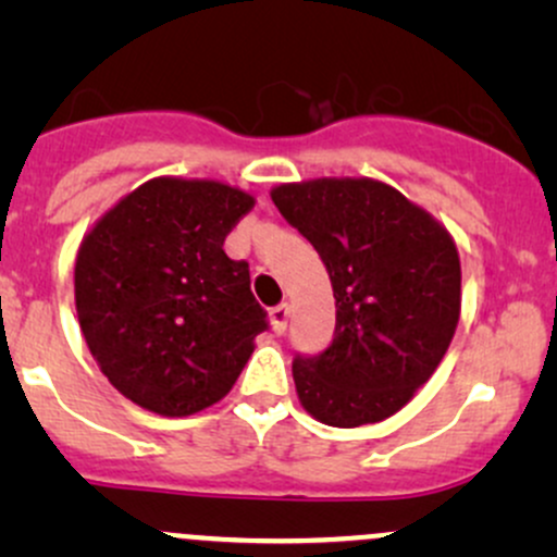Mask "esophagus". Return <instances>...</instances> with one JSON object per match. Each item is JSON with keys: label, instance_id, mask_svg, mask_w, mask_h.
<instances>
[{"label": "esophagus", "instance_id": "esophagus-1", "mask_svg": "<svg viewBox=\"0 0 557 557\" xmlns=\"http://www.w3.org/2000/svg\"><path fill=\"white\" fill-rule=\"evenodd\" d=\"M287 317H290V306H287V304H277L270 311L272 327H274V332H277V335H283V332L287 330Z\"/></svg>", "mask_w": 557, "mask_h": 557}]
</instances>
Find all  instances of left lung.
Segmentation results:
<instances>
[{
    "label": "left lung",
    "instance_id": "1",
    "mask_svg": "<svg viewBox=\"0 0 557 557\" xmlns=\"http://www.w3.org/2000/svg\"><path fill=\"white\" fill-rule=\"evenodd\" d=\"M272 201L317 248L337 306L327 348L293 359L300 403L345 430L393 417L434 374L456 332V243L424 209L376 181L280 185Z\"/></svg>",
    "mask_w": 557,
    "mask_h": 557
}]
</instances>
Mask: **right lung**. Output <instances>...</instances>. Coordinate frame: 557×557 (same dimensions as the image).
<instances>
[{"label": "right lung", "instance_id": "1", "mask_svg": "<svg viewBox=\"0 0 557 557\" xmlns=\"http://www.w3.org/2000/svg\"><path fill=\"white\" fill-rule=\"evenodd\" d=\"M253 198L212 181L157 177L110 209L75 259L88 350L127 400L188 417L225 398L270 330L248 261L225 253Z\"/></svg>", "mask_w": 557, "mask_h": 557}]
</instances>
